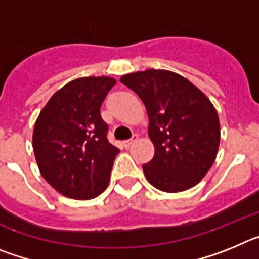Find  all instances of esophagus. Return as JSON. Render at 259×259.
<instances>
[{
    "label": "esophagus",
    "mask_w": 259,
    "mask_h": 259,
    "mask_svg": "<svg viewBox=\"0 0 259 259\" xmlns=\"http://www.w3.org/2000/svg\"><path fill=\"white\" fill-rule=\"evenodd\" d=\"M136 141H137V135H134L131 139L123 141V146H124V148H130V146H131L134 143H136Z\"/></svg>",
    "instance_id": "34e87169"
}]
</instances>
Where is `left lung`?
Returning a JSON list of instances; mask_svg holds the SVG:
<instances>
[{"label": "left lung", "mask_w": 259, "mask_h": 259, "mask_svg": "<svg viewBox=\"0 0 259 259\" xmlns=\"http://www.w3.org/2000/svg\"><path fill=\"white\" fill-rule=\"evenodd\" d=\"M144 102L154 157L143 164L146 179L163 192H182L201 182L211 168L221 141L217 110L182 75L146 70L120 77Z\"/></svg>", "instance_id": "left-lung-1"}]
</instances>
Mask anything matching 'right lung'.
Here are the masks:
<instances>
[{"instance_id": "add662e5", "label": "right lung", "mask_w": 259, "mask_h": 259, "mask_svg": "<svg viewBox=\"0 0 259 259\" xmlns=\"http://www.w3.org/2000/svg\"><path fill=\"white\" fill-rule=\"evenodd\" d=\"M109 76L79 77L52 96L36 120L33 152L41 175L66 197L91 200L106 189L119 153L107 140L101 105Z\"/></svg>"}]
</instances>
